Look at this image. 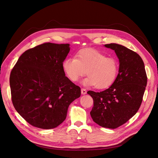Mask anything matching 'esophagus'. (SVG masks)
Returning a JSON list of instances; mask_svg holds the SVG:
<instances>
[{
  "label": "esophagus",
  "instance_id": "obj_1",
  "mask_svg": "<svg viewBox=\"0 0 158 158\" xmlns=\"http://www.w3.org/2000/svg\"><path fill=\"white\" fill-rule=\"evenodd\" d=\"M81 93H82V95H85V94H86L87 91H86V89H84V88H82V89H81Z\"/></svg>",
  "mask_w": 158,
  "mask_h": 158
}]
</instances>
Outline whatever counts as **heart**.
Returning <instances> with one entry per match:
<instances>
[{
  "label": "heart",
  "mask_w": 158,
  "mask_h": 158,
  "mask_svg": "<svg viewBox=\"0 0 158 158\" xmlns=\"http://www.w3.org/2000/svg\"><path fill=\"white\" fill-rule=\"evenodd\" d=\"M63 67L68 77L78 81L86 72L88 77L82 81L85 85L98 89L107 88L114 82L118 73L119 64L114 57H106L101 51L92 48L79 50L76 58L64 60Z\"/></svg>",
  "instance_id": "1"
}]
</instances>
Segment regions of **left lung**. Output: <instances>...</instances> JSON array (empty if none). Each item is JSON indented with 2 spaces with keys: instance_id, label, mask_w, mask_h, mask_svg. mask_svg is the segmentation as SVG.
<instances>
[{
  "instance_id": "obj_1",
  "label": "left lung",
  "mask_w": 158,
  "mask_h": 158,
  "mask_svg": "<svg viewBox=\"0 0 158 158\" xmlns=\"http://www.w3.org/2000/svg\"><path fill=\"white\" fill-rule=\"evenodd\" d=\"M114 51L119 61L118 74L108 89L88 91L94 99L90 112L93 121L104 128H116L132 118L139 109L147 84L144 64L136 52L116 44L104 45Z\"/></svg>"
}]
</instances>
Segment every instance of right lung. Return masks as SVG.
<instances>
[{"label": "right lung", "instance_id": "right-lung-1", "mask_svg": "<svg viewBox=\"0 0 158 158\" xmlns=\"http://www.w3.org/2000/svg\"><path fill=\"white\" fill-rule=\"evenodd\" d=\"M70 44H45L28 49L11 71L12 101L16 111L33 127L51 129L67 115L80 88L65 76L63 63Z\"/></svg>", "mask_w": 158, "mask_h": 158}]
</instances>
